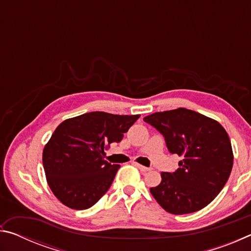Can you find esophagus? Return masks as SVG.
Segmentation results:
<instances>
[{
	"mask_svg": "<svg viewBox=\"0 0 251 251\" xmlns=\"http://www.w3.org/2000/svg\"><path fill=\"white\" fill-rule=\"evenodd\" d=\"M135 166L137 167V168L139 169V171L143 172V173H146V172L150 171V168H148V167H145V166H143V165H141V164H135Z\"/></svg>",
	"mask_w": 251,
	"mask_h": 251,
	"instance_id": "obj_1",
	"label": "esophagus"
}]
</instances>
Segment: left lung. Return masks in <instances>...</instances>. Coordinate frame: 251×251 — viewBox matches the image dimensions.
Wrapping results in <instances>:
<instances>
[{
    "label": "left lung",
    "instance_id": "left-lung-1",
    "mask_svg": "<svg viewBox=\"0 0 251 251\" xmlns=\"http://www.w3.org/2000/svg\"><path fill=\"white\" fill-rule=\"evenodd\" d=\"M144 121L164 135L168 151L181 157L179 168L161 173L150 189L167 212L184 215L202 209L224 188L233 154L226 129L217 121L187 108L157 112Z\"/></svg>",
    "mask_w": 251,
    "mask_h": 251
}]
</instances>
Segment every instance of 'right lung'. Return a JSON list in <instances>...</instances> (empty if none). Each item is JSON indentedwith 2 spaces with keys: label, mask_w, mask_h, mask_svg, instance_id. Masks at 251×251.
I'll list each match as a JSON object with an SVG mask.
<instances>
[{
  "label": "right lung",
  "mask_w": 251,
  "mask_h": 251,
  "mask_svg": "<svg viewBox=\"0 0 251 251\" xmlns=\"http://www.w3.org/2000/svg\"><path fill=\"white\" fill-rule=\"evenodd\" d=\"M141 115L92 112L59 124L43 150L50 190L63 205L76 210L92 207L112 185L120 165L104 159V151L121 142Z\"/></svg>",
  "instance_id": "add662e5"
}]
</instances>
